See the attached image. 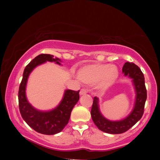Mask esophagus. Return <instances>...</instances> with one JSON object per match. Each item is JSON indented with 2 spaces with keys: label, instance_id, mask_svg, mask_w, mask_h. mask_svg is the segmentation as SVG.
I'll return each mask as SVG.
<instances>
[{
  "label": "esophagus",
  "instance_id": "34e87169",
  "mask_svg": "<svg viewBox=\"0 0 160 160\" xmlns=\"http://www.w3.org/2000/svg\"><path fill=\"white\" fill-rule=\"evenodd\" d=\"M87 92V89H81V90H80L79 94H80V95H85V94H86Z\"/></svg>",
  "mask_w": 160,
  "mask_h": 160
}]
</instances>
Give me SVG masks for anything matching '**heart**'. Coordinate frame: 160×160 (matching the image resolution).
Instances as JSON below:
<instances>
[{"instance_id": "1", "label": "heart", "mask_w": 160, "mask_h": 160, "mask_svg": "<svg viewBox=\"0 0 160 160\" xmlns=\"http://www.w3.org/2000/svg\"><path fill=\"white\" fill-rule=\"evenodd\" d=\"M119 76V71L114 65L108 64L87 65L78 71V77L85 84H94L100 89H106L112 85Z\"/></svg>"}]
</instances>
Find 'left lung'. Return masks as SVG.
Segmentation results:
<instances>
[{
	"label": "left lung",
	"instance_id": "left-lung-1",
	"mask_svg": "<svg viewBox=\"0 0 160 160\" xmlns=\"http://www.w3.org/2000/svg\"><path fill=\"white\" fill-rule=\"evenodd\" d=\"M122 72L124 75L132 78L136 90V100L133 111L126 119L121 121L112 122L106 119L100 113L98 108V99L94 98L91 109V117L98 128L102 132L110 134H121L137 123L141 119L144 112V106L147 98L143 73L138 66L134 63L125 62Z\"/></svg>",
	"mask_w": 160,
	"mask_h": 160
}]
</instances>
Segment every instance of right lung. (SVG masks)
<instances>
[{
	"instance_id": "1",
	"label": "right lung",
	"mask_w": 160,
	"mask_h": 160,
	"mask_svg": "<svg viewBox=\"0 0 160 160\" xmlns=\"http://www.w3.org/2000/svg\"><path fill=\"white\" fill-rule=\"evenodd\" d=\"M59 60L58 58H53L51 54H39L25 67L19 84L18 100L22 117L30 128L41 134L54 135L61 132L69 121L72 109L79 100V90L67 89L60 105L55 108L47 111L37 110L27 100L25 88L30 72L38 65L47 61L55 62L60 65Z\"/></svg>"
}]
</instances>
